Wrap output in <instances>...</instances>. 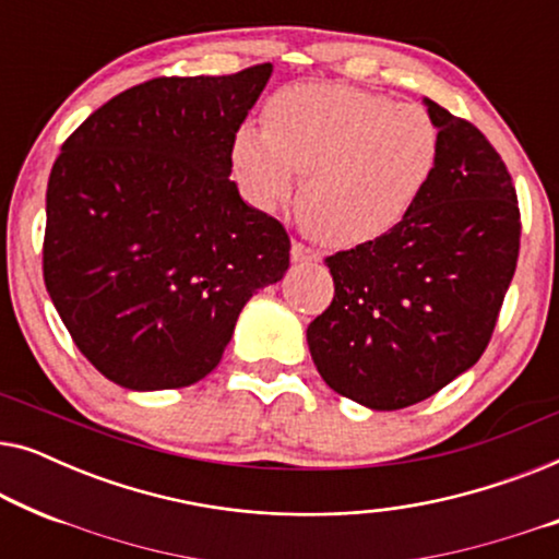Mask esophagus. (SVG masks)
<instances>
[{"label":"esophagus","mask_w":559,"mask_h":559,"mask_svg":"<svg viewBox=\"0 0 559 559\" xmlns=\"http://www.w3.org/2000/svg\"><path fill=\"white\" fill-rule=\"evenodd\" d=\"M289 257H293L295 264H316V262H320L318 251L305 247V243H300V241L293 243V249H289Z\"/></svg>","instance_id":"1"}]
</instances>
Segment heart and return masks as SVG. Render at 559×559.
Here are the masks:
<instances>
[{"instance_id":"b5f03b06","label":"heart","mask_w":559,"mask_h":559,"mask_svg":"<svg viewBox=\"0 0 559 559\" xmlns=\"http://www.w3.org/2000/svg\"><path fill=\"white\" fill-rule=\"evenodd\" d=\"M440 159V134L415 104L341 83L280 91L266 129L241 124L231 163L257 209L274 211L305 175L300 209L335 247L394 231L415 211Z\"/></svg>"}]
</instances>
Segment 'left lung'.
Masks as SVG:
<instances>
[{"label": "left lung", "instance_id": "obj_1", "mask_svg": "<svg viewBox=\"0 0 559 559\" xmlns=\"http://www.w3.org/2000/svg\"><path fill=\"white\" fill-rule=\"evenodd\" d=\"M440 159L394 231L328 257L335 295L308 325L333 392L369 409L417 404L468 371L491 341L519 257V205L491 142L423 98Z\"/></svg>", "mask_w": 559, "mask_h": 559}]
</instances>
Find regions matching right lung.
Instances as JSON below:
<instances>
[{
	"instance_id": "add662e5",
	"label": "right lung",
	"mask_w": 559,
	"mask_h": 559,
	"mask_svg": "<svg viewBox=\"0 0 559 559\" xmlns=\"http://www.w3.org/2000/svg\"><path fill=\"white\" fill-rule=\"evenodd\" d=\"M270 75L272 63L152 79L60 150L45 195V287L114 384L159 392L209 377L243 305L285 277V226L228 178L236 129Z\"/></svg>"
}]
</instances>
